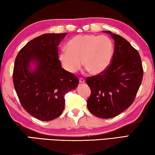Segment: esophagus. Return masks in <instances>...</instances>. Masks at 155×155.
Segmentation results:
<instances>
[{"label": "esophagus", "instance_id": "1", "mask_svg": "<svg viewBox=\"0 0 155 155\" xmlns=\"http://www.w3.org/2000/svg\"><path fill=\"white\" fill-rule=\"evenodd\" d=\"M85 82V79H84V78H79V83H84Z\"/></svg>", "mask_w": 155, "mask_h": 155}]
</instances>
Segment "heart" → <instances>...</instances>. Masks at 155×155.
Returning <instances> with one entry per match:
<instances>
[{"mask_svg":"<svg viewBox=\"0 0 155 155\" xmlns=\"http://www.w3.org/2000/svg\"><path fill=\"white\" fill-rule=\"evenodd\" d=\"M66 49L60 52L59 60L64 69L71 74L81 69L83 61L91 74L98 75L108 68L114 55V44L104 35H76L68 41Z\"/></svg>","mask_w":155,"mask_h":155,"instance_id":"b5f03b06","label":"heart"}]
</instances>
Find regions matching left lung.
Returning a JSON list of instances; mask_svg holds the SVG:
<instances>
[{
    "instance_id": "left-lung-1",
    "label": "left lung",
    "mask_w": 155,
    "mask_h": 155,
    "mask_svg": "<svg viewBox=\"0 0 155 155\" xmlns=\"http://www.w3.org/2000/svg\"><path fill=\"white\" fill-rule=\"evenodd\" d=\"M114 39L111 64L101 74L87 78L91 95L87 109L100 118H111L128 108L134 101L143 78L138 51L122 37L104 31Z\"/></svg>"
}]
</instances>
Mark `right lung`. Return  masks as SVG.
<instances>
[{"label": "right lung", "mask_w": 155, "mask_h": 155, "mask_svg": "<svg viewBox=\"0 0 155 155\" xmlns=\"http://www.w3.org/2000/svg\"><path fill=\"white\" fill-rule=\"evenodd\" d=\"M65 33L43 34L28 42L15 61L13 81L20 103L35 118L50 121L61 115L65 94L77 88L78 78L63 69L58 46Z\"/></svg>", "instance_id": "obj_1"}]
</instances>
